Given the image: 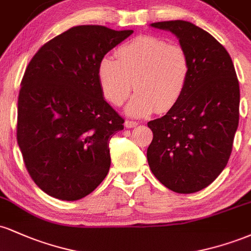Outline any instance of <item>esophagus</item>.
<instances>
[{
    "mask_svg": "<svg viewBox=\"0 0 251 251\" xmlns=\"http://www.w3.org/2000/svg\"><path fill=\"white\" fill-rule=\"evenodd\" d=\"M137 125H138V123L133 122V120H126V122H125V126H126V127H128V128H133Z\"/></svg>",
    "mask_w": 251,
    "mask_h": 251,
    "instance_id": "34e87169",
    "label": "esophagus"
}]
</instances>
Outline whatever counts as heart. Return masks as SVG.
Here are the masks:
<instances>
[{"instance_id":"1","label":"heart","mask_w":251,"mask_h":251,"mask_svg":"<svg viewBox=\"0 0 251 251\" xmlns=\"http://www.w3.org/2000/svg\"><path fill=\"white\" fill-rule=\"evenodd\" d=\"M116 56L100 60L98 80L103 97L116 106L128 99L134 83L137 93L127 106L131 116L168 112L183 97L191 65L181 46L144 35L120 46Z\"/></svg>"}]
</instances>
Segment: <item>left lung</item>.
I'll list each match as a JSON object with an SVG mask.
<instances>
[{"label":"left lung","instance_id":"8db88e82","mask_svg":"<svg viewBox=\"0 0 251 251\" xmlns=\"http://www.w3.org/2000/svg\"><path fill=\"white\" fill-rule=\"evenodd\" d=\"M179 39L191 65L183 97L151 120L148 149L152 174L178 194L206 188L226 166L240 119V85L226 48L208 31L183 20L151 24Z\"/></svg>","mask_w":251,"mask_h":251}]
</instances>
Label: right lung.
I'll return each instance as SVG.
<instances>
[{
	"label": "right lung",
	"instance_id": "obj_1",
	"mask_svg": "<svg viewBox=\"0 0 251 251\" xmlns=\"http://www.w3.org/2000/svg\"><path fill=\"white\" fill-rule=\"evenodd\" d=\"M132 33L76 25L45 43L25 68L17 144L31 179L51 197L80 200L108 174L109 140L124 119L103 99L98 65Z\"/></svg>",
	"mask_w": 251,
	"mask_h": 251
}]
</instances>
